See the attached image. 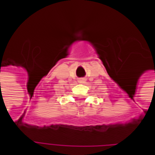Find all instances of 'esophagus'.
Masks as SVG:
<instances>
[{"label": "esophagus", "mask_w": 155, "mask_h": 155, "mask_svg": "<svg viewBox=\"0 0 155 155\" xmlns=\"http://www.w3.org/2000/svg\"><path fill=\"white\" fill-rule=\"evenodd\" d=\"M79 81H80L81 83H83V82L85 81V79H83V78H81V79H80V80H79Z\"/></svg>", "instance_id": "esophagus-1"}]
</instances>
